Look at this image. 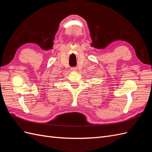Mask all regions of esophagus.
Returning a JSON list of instances; mask_svg holds the SVG:
<instances>
[{
	"mask_svg": "<svg viewBox=\"0 0 152 152\" xmlns=\"http://www.w3.org/2000/svg\"><path fill=\"white\" fill-rule=\"evenodd\" d=\"M71 71L72 72H77V68H75V67H73V68H72L71 69Z\"/></svg>",
	"mask_w": 152,
	"mask_h": 152,
	"instance_id": "esophagus-1",
	"label": "esophagus"
}]
</instances>
